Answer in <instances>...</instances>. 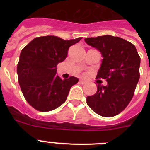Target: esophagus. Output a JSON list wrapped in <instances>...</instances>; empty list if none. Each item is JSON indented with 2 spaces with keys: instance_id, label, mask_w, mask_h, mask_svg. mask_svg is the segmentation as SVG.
<instances>
[{
  "instance_id": "34e87169",
  "label": "esophagus",
  "mask_w": 150,
  "mask_h": 150,
  "mask_svg": "<svg viewBox=\"0 0 150 150\" xmlns=\"http://www.w3.org/2000/svg\"><path fill=\"white\" fill-rule=\"evenodd\" d=\"M79 83H81V84H86V81L84 80V79H80V80H79Z\"/></svg>"
}]
</instances>
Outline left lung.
I'll list each match as a JSON object with an SVG mask.
<instances>
[{"label":"left lung","instance_id":"8db88e82","mask_svg":"<svg viewBox=\"0 0 150 150\" xmlns=\"http://www.w3.org/2000/svg\"><path fill=\"white\" fill-rule=\"evenodd\" d=\"M85 41L101 53L103 59L96 78L107 82V86L98 85L96 93L87 97V104L101 116H116L133 98L140 78V56L132 43L119 37L107 34Z\"/></svg>","mask_w":150,"mask_h":150}]
</instances>
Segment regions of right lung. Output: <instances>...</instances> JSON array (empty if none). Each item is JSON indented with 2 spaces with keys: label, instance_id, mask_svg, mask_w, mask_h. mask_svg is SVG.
<instances>
[{
  "label": "right lung",
  "instance_id": "obj_1",
  "mask_svg": "<svg viewBox=\"0 0 150 150\" xmlns=\"http://www.w3.org/2000/svg\"><path fill=\"white\" fill-rule=\"evenodd\" d=\"M81 39L64 40L56 36H43L34 38L22 49L17 65L18 83L25 98L34 109L51 111L64 103L79 79L75 76L62 79L56 75V66L66 59L69 47Z\"/></svg>",
  "mask_w": 150,
  "mask_h": 150
}]
</instances>
